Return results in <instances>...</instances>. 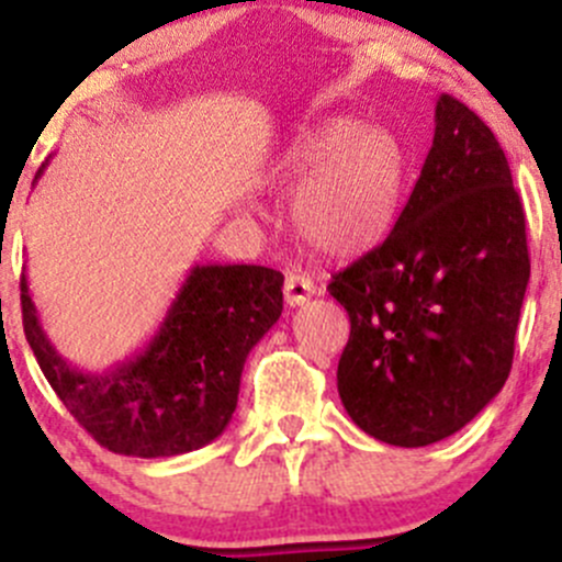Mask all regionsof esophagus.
Returning a JSON list of instances; mask_svg holds the SVG:
<instances>
[{"label": "esophagus", "mask_w": 562, "mask_h": 562, "mask_svg": "<svg viewBox=\"0 0 562 562\" xmlns=\"http://www.w3.org/2000/svg\"><path fill=\"white\" fill-rule=\"evenodd\" d=\"M282 293H285L288 307H302V304H307L310 299L315 296L317 288L307 274H291L285 280V288H282Z\"/></svg>", "instance_id": "obj_1"}]
</instances>
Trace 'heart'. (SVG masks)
<instances>
[{"instance_id": "obj_1", "label": "heart", "mask_w": 562, "mask_h": 562, "mask_svg": "<svg viewBox=\"0 0 562 562\" xmlns=\"http://www.w3.org/2000/svg\"><path fill=\"white\" fill-rule=\"evenodd\" d=\"M274 173L291 181V225L328 258H359L394 228L407 162L400 140L378 124L334 116L288 144Z\"/></svg>"}]
</instances>
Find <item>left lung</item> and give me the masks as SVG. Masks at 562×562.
<instances>
[{
  "instance_id": "1",
  "label": "left lung",
  "mask_w": 562,
  "mask_h": 562,
  "mask_svg": "<svg viewBox=\"0 0 562 562\" xmlns=\"http://www.w3.org/2000/svg\"><path fill=\"white\" fill-rule=\"evenodd\" d=\"M530 280L525 212L495 133L451 94L422 176L381 247L331 277L350 339L337 389L356 427L438 443L497 396Z\"/></svg>"
}]
</instances>
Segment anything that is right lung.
Returning <instances> with one entry per match:
<instances>
[{
	"mask_svg": "<svg viewBox=\"0 0 562 562\" xmlns=\"http://www.w3.org/2000/svg\"><path fill=\"white\" fill-rule=\"evenodd\" d=\"M282 280L266 266H192L140 353L105 372H83L56 353L21 274L24 334L50 389L103 449L179 457L228 427L249 350L282 315Z\"/></svg>",
	"mask_w": 562,
	"mask_h": 562,
	"instance_id": "add662e5",
	"label": "right lung"
}]
</instances>
